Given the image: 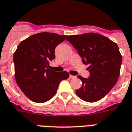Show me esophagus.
I'll list each match as a JSON object with an SVG mask.
<instances>
[{"label": "esophagus", "instance_id": "esophagus-1", "mask_svg": "<svg viewBox=\"0 0 132 132\" xmlns=\"http://www.w3.org/2000/svg\"><path fill=\"white\" fill-rule=\"evenodd\" d=\"M76 76H73V75H70V79H75L76 78Z\"/></svg>", "mask_w": 132, "mask_h": 132}]
</instances>
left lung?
I'll use <instances>...</instances> for the list:
<instances>
[{"label": "left lung", "instance_id": "8db88e82", "mask_svg": "<svg viewBox=\"0 0 132 132\" xmlns=\"http://www.w3.org/2000/svg\"><path fill=\"white\" fill-rule=\"evenodd\" d=\"M77 50L83 63L89 65L90 75L81 76L82 87L76 90L81 100L95 102L108 94L117 82L122 63L118 46L109 38L96 33L70 35L66 38Z\"/></svg>", "mask_w": 132, "mask_h": 132}]
</instances>
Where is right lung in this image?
<instances>
[{
  "mask_svg": "<svg viewBox=\"0 0 132 132\" xmlns=\"http://www.w3.org/2000/svg\"><path fill=\"white\" fill-rule=\"evenodd\" d=\"M66 35L40 32L21 41L13 54L15 77L26 96L37 103L45 102L55 94L59 84L69 77L66 71H53L49 61L55 58V49Z\"/></svg>",
  "mask_w": 132,
  "mask_h": 132,
  "instance_id": "obj_1",
  "label": "right lung"
}]
</instances>
